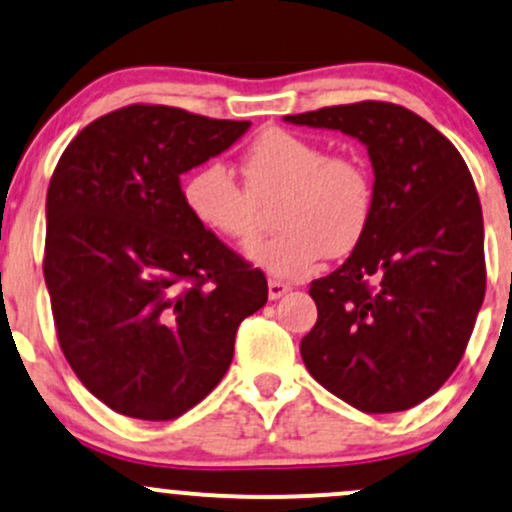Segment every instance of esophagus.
<instances>
[{
	"instance_id": "obj_1",
	"label": "esophagus",
	"mask_w": 512,
	"mask_h": 512,
	"mask_svg": "<svg viewBox=\"0 0 512 512\" xmlns=\"http://www.w3.org/2000/svg\"><path fill=\"white\" fill-rule=\"evenodd\" d=\"M287 292H290V285L287 283H280V280H268V297H271V300H280V297H285Z\"/></svg>"
}]
</instances>
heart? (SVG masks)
Instances as JSON below:
<instances>
[{
	"instance_id": "1",
	"label": "heart",
	"mask_w": 512,
	"mask_h": 512,
	"mask_svg": "<svg viewBox=\"0 0 512 512\" xmlns=\"http://www.w3.org/2000/svg\"><path fill=\"white\" fill-rule=\"evenodd\" d=\"M246 186L222 162H205L183 183V203L208 232L246 244L258 232V203L280 195L273 237L246 258L273 278H300L329 256H346L365 237L375 210L370 171L358 159L287 130H268L244 154Z\"/></svg>"
}]
</instances>
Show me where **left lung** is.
Listing matches in <instances>:
<instances>
[{"instance_id": "left-lung-1", "label": "left lung", "mask_w": 512, "mask_h": 512, "mask_svg": "<svg viewBox=\"0 0 512 512\" xmlns=\"http://www.w3.org/2000/svg\"><path fill=\"white\" fill-rule=\"evenodd\" d=\"M285 120L355 137L375 171L363 241L309 287L319 317L300 343L304 365L355 409H411L455 372L484 302V217L472 174L445 135L396 103Z\"/></svg>"}]
</instances>
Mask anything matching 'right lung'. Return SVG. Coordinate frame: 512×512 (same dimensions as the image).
Segmentation results:
<instances>
[{"label":"right lung","instance_id":"obj_1","mask_svg":"<svg viewBox=\"0 0 512 512\" xmlns=\"http://www.w3.org/2000/svg\"><path fill=\"white\" fill-rule=\"evenodd\" d=\"M251 128L128 106L79 132L45 200V285L62 353L96 399L171 421L220 384L266 275L193 220L181 174Z\"/></svg>","mask_w":512,"mask_h":512}]
</instances>
